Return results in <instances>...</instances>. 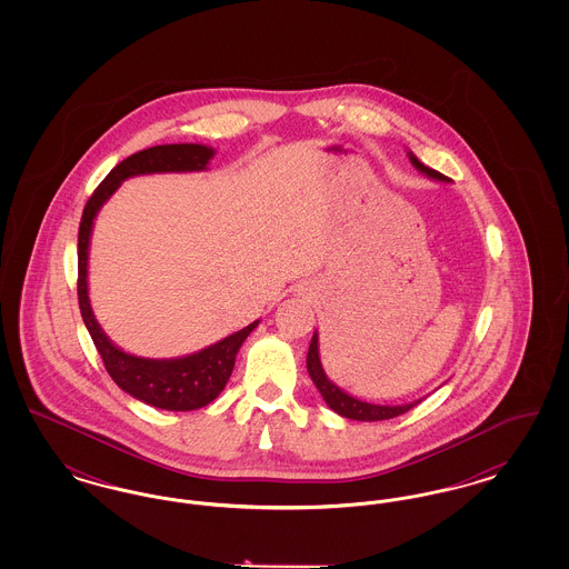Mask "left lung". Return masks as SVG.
Returning <instances> with one entry per match:
<instances>
[{"mask_svg":"<svg viewBox=\"0 0 569 569\" xmlns=\"http://www.w3.org/2000/svg\"><path fill=\"white\" fill-rule=\"evenodd\" d=\"M409 160H411V163H413L420 172L429 174L431 179L448 181V177H443L441 172H437L433 168L425 166L420 160H416L411 153H409ZM307 371H309V376L313 379V383L318 386L320 395L325 397L328 407L335 409V411H337L339 416H343V418L362 420V422L390 420V418H397V416L406 413L411 407H416L422 401V399H420V401H413V403H407V406H373V403H365V401H358V399H353L350 395H346L343 390H339V388L325 376V369H322V365H320V353H318V335H313L311 346H309V353H307Z\"/></svg>","mask_w":569,"mask_h":569,"instance_id":"left-lung-1","label":"left lung"}]
</instances>
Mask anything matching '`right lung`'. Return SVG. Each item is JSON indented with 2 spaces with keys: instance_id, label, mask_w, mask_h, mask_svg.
Returning a JSON list of instances; mask_svg holds the SVG:
<instances>
[{
  "instance_id": "1",
  "label": "right lung",
  "mask_w": 569,
  "mask_h": 569,
  "mask_svg": "<svg viewBox=\"0 0 569 569\" xmlns=\"http://www.w3.org/2000/svg\"><path fill=\"white\" fill-rule=\"evenodd\" d=\"M213 156V149L202 144H160L142 149L134 156L117 163L107 179L89 196L82 209L81 228H79V307L82 322L87 326L93 346L102 356L104 369L112 381L132 395L138 401L149 406L170 409V411H190L198 407L209 406L217 395L223 390L226 381L232 376L234 358L247 335L258 326H244L243 330L226 337L216 346L191 353L177 360H149L136 358L121 352L107 339L96 322L89 298H87V249L91 226L98 209L107 202L110 193L119 188L121 181L144 172H181V170H202Z\"/></svg>"
}]
</instances>
